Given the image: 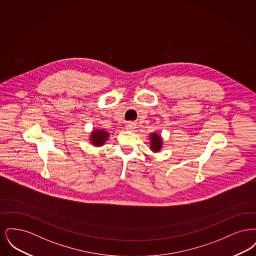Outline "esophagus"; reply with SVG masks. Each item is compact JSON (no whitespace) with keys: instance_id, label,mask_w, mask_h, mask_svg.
<instances>
[{"instance_id":"1","label":"esophagus","mask_w":256,"mask_h":256,"mask_svg":"<svg viewBox=\"0 0 256 256\" xmlns=\"http://www.w3.org/2000/svg\"><path fill=\"white\" fill-rule=\"evenodd\" d=\"M135 128H136V126H135L134 122H128V124H126V128L128 130H132Z\"/></svg>"}]
</instances>
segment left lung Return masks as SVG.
<instances>
[{
	"instance_id": "8db88e82",
	"label": "left lung",
	"mask_w": 256,
	"mask_h": 256,
	"mask_svg": "<svg viewBox=\"0 0 256 256\" xmlns=\"http://www.w3.org/2000/svg\"><path fill=\"white\" fill-rule=\"evenodd\" d=\"M150 148L154 152H158L161 150L162 144H163L161 136L158 134H156V132H152V134L150 135Z\"/></svg>"
}]
</instances>
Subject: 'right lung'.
<instances>
[{"label": "right lung", "instance_id": "1", "mask_svg": "<svg viewBox=\"0 0 256 256\" xmlns=\"http://www.w3.org/2000/svg\"><path fill=\"white\" fill-rule=\"evenodd\" d=\"M108 136H110V134L108 132L100 128V130H95L91 132L90 140H91L92 145L100 146L106 143V141H108Z\"/></svg>", "mask_w": 256, "mask_h": 256}]
</instances>
